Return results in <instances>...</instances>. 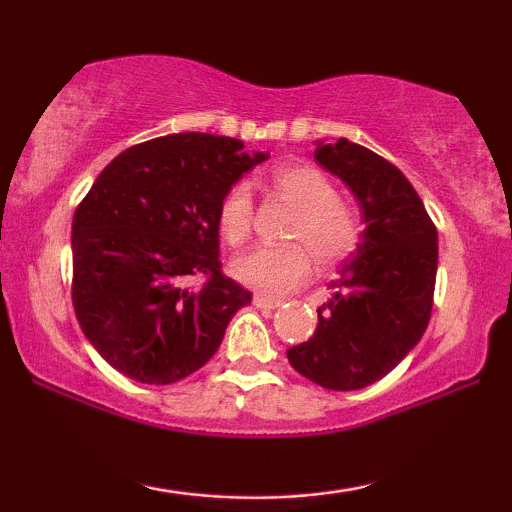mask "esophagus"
Instances as JSON below:
<instances>
[{
	"instance_id": "34e87169",
	"label": "esophagus",
	"mask_w": 512,
	"mask_h": 512,
	"mask_svg": "<svg viewBox=\"0 0 512 512\" xmlns=\"http://www.w3.org/2000/svg\"><path fill=\"white\" fill-rule=\"evenodd\" d=\"M254 305L258 307V310H277V307L282 305V300L268 298V296H263V293H256V296H254Z\"/></svg>"
}]
</instances>
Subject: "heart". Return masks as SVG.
Returning <instances> with one entry per match:
<instances>
[{
  "mask_svg": "<svg viewBox=\"0 0 512 512\" xmlns=\"http://www.w3.org/2000/svg\"><path fill=\"white\" fill-rule=\"evenodd\" d=\"M270 186L277 195L298 207L289 240L303 242L291 247H258L233 261V275L249 289L265 296L305 284L312 275V254L321 265H335L359 244V221L352 209L338 200V188L324 172L312 165H282L270 172ZM254 198L249 184L228 188L219 202V230L228 244H242L251 233Z\"/></svg>",
  "mask_w": 512,
  "mask_h": 512,
  "instance_id": "heart-1",
  "label": "heart"
}]
</instances>
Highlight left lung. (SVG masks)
<instances>
[{
    "instance_id": "8db88e82",
    "label": "left lung",
    "mask_w": 512,
    "mask_h": 512,
    "mask_svg": "<svg viewBox=\"0 0 512 512\" xmlns=\"http://www.w3.org/2000/svg\"><path fill=\"white\" fill-rule=\"evenodd\" d=\"M317 163L359 200L363 233L354 258L317 310V331L286 349L314 384L354 391L382 380L422 340L438 270V233L405 174L366 146L317 142Z\"/></svg>"
}]
</instances>
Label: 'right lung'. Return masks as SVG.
<instances>
[{
	"mask_svg": "<svg viewBox=\"0 0 512 512\" xmlns=\"http://www.w3.org/2000/svg\"><path fill=\"white\" fill-rule=\"evenodd\" d=\"M268 158L240 139L179 132L130 146L90 186L72 221V303L118 373L172 384L216 354L251 303L221 272L219 202Z\"/></svg>",
	"mask_w": 512,
	"mask_h": 512,
	"instance_id": "obj_1",
	"label": "right lung"
}]
</instances>
